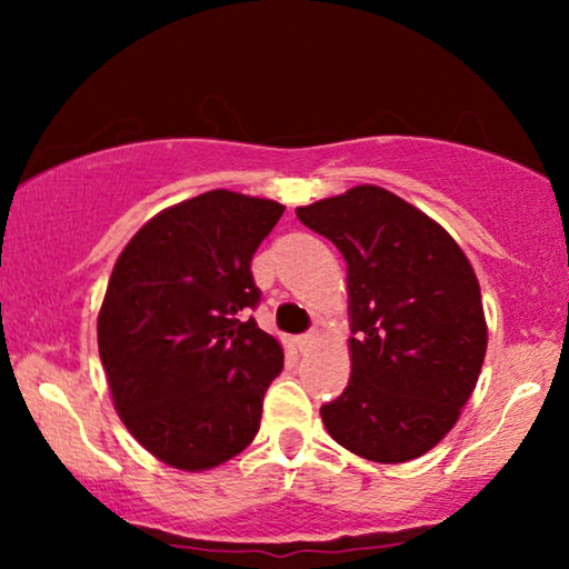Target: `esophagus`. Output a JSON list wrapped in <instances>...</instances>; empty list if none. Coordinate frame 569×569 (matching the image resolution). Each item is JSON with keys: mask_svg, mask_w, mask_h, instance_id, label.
Wrapping results in <instances>:
<instances>
[{"mask_svg": "<svg viewBox=\"0 0 569 569\" xmlns=\"http://www.w3.org/2000/svg\"><path fill=\"white\" fill-rule=\"evenodd\" d=\"M318 337H321V333H318V329H310L308 333H302V337H298V347L300 349H308L310 345H316Z\"/></svg>", "mask_w": 569, "mask_h": 569, "instance_id": "34e87169", "label": "esophagus"}]
</instances>
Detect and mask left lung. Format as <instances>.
Returning a JSON list of instances; mask_svg holds the SVG:
<instances>
[{
	"label": "left lung",
	"instance_id": "1",
	"mask_svg": "<svg viewBox=\"0 0 569 569\" xmlns=\"http://www.w3.org/2000/svg\"><path fill=\"white\" fill-rule=\"evenodd\" d=\"M347 261L352 378L321 407L339 446L376 463L425 456L477 388L487 321L477 274L453 238L380 186L298 207Z\"/></svg>",
	"mask_w": 569,
	"mask_h": 569
}]
</instances>
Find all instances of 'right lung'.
<instances>
[{
  "mask_svg": "<svg viewBox=\"0 0 569 569\" xmlns=\"http://www.w3.org/2000/svg\"><path fill=\"white\" fill-rule=\"evenodd\" d=\"M284 207L214 189L162 209L123 248L98 313V352L127 430L162 463L214 469L256 438L284 365L248 308L251 259Z\"/></svg>",
  "mask_w": 569,
  "mask_h": 569,
  "instance_id": "obj_1",
  "label": "right lung"
}]
</instances>
